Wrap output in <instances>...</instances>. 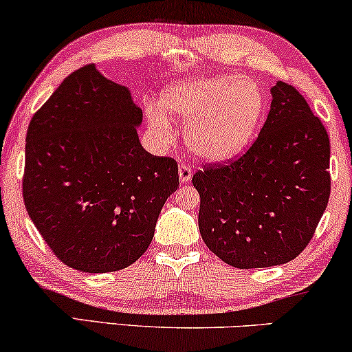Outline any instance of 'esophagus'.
<instances>
[{
  "instance_id": "34e87169",
  "label": "esophagus",
  "mask_w": 352,
  "mask_h": 352,
  "mask_svg": "<svg viewBox=\"0 0 352 352\" xmlns=\"http://www.w3.org/2000/svg\"><path fill=\"white\" fill-rule=\"evenodd\" d=\"M192 175H194L192 168L189 165H186V163H181L179 165V181L182 182V184L189 182L192 179Z\"/></svg>"
}]
</instances>
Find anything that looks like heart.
Wrapping results in <instances>:
<instances>
[{
  "instance_id": "b5f03b06",
  "label": "heart",
  "mask_w": 352,
  "mask_h": 352,
  "mask_svg": "<svg viewBox=\"0 0 352 352\" xmlns=\"http://www.w3.org/2000/svg\"><path fill=\"white\" fill-rule=\"evenodd\" d=\"M187 124V144L197 157L226 160L248 146L264 113V94L258 83L237 75L186 78L162 93V107L147 105L153 128L170 133L166 115Z\"/></svg>"
}]
</instances>
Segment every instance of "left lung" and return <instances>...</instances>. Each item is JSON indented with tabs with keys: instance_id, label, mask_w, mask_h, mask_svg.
<instances>
[{
	"instance_id": "left-lung-1",
	"label": "left lung",
	"mask_w": 352,
	"mask_h": 352,
	"mask_svg": "<svg viewBox=\"0 0 352 352\" xmlns=\"http://www.w3.org/2000/svg\"><path fill=\"white\" fill-rule=\"evenodd\" d=\"M266 122L243 155L192 176L206 247L239 269L295 259L330 197V139L292 85L277 81Z\"/></svg>"
}]
</instances>
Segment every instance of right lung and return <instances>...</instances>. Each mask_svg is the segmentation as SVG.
<instances>
[{
	"label": "right lung",
	"instance_id": "right-lung-1",
	"mask_svg": "<svg viewBox=\"0 0 352 352\" xmlns=\"http://www.w3.org/2000/svg\"><path fill=\"white\" fill-rule=\"evenodd\" d=\"M142 110L88 64L62 81L27 131L22 194L52 253L83 272H113L146 253L179 186L177 163L141 146Z\"/></svg>",
	"mask_w": 352,
	"mask_h": 352
}]
</instances>
